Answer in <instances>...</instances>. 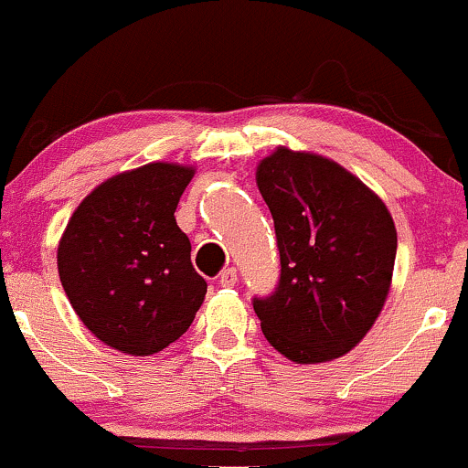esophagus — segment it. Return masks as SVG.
I'll return each mask as SVG.
<instances>
[{
    "label": "esophagus",
    "instance_id": "34e87169",
    "mask_svg": "<svg viewBox=\"0 0 468 468\" xmlns=\"http://www.w3.org/2000/svg\"><path fill=\"white\" fill-rule=\"evenodd\" d=\"M236 281H239V271H236V267H228V270H223L218 274L220 287H234Z\"/></svg>",
    "mask_w": 468,
    "mask_h": 468
}]
</instances>
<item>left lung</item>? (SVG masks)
<instances>
[{
    "label": "left lung",
    "mask_w": 468,
    "mask_h": 468,
    "mask_svg": "<svg viewBox=\"0 0 468 468\" xmlns=\"http://www.w3.org/2000/svg\"><path fill=\"white\" fill-rule=\"evenodd\" d=\"M274 218L281 281L254 312L267 343L298 365L340 358L385 307L398 234L382 198L327 156L276 148L256 167Z\"/></svg>",
    "instance_id": "left-lung-1"
}]
</instances>
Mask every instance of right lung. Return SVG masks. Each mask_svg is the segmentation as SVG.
<instances>
[{
    "label": "right lung",
    "instance_id": "add662e5",
    "mask_svg": "<svg viewBox=\"0 0 468 468\" xmlns=\"http://www.w3.org/2000/svg\"><path fill=\"white\" fill-rule=\"evenodd\" d=\"M194 167L148 164L121 172L79 203L57 248L64 292L108 347L159 354L187 332L207 282L190 261L175 212Z\"/></svg>",
    "mask_w": 468,
    "mask_h": 468
}]
</instances>
